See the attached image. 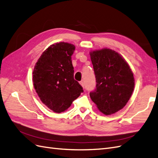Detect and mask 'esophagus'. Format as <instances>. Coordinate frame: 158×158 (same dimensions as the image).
<instances>
[{
    "label": "esophagus",
    "mask_w": 158,
    "mask_h": 158,
    "mask_svg": "<svg viewBox=\"0 0 158 158\" xmlns=\"http://www.w3.org/2000/svg\"><path fill=\"white\" fill-rule=\"evenodd\" d=\"M79 83H80V84L82 85V86L83 87V88H84V82L83 81H80V82H79Z\"/></svg>",
    "instance_id": "1"
}]
</instances>
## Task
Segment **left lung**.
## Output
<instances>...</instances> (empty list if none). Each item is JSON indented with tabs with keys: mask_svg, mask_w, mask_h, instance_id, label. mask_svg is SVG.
<instances>
[{
	"mask_svg": "<svg viewBox=\"0 0 158 158\" xmlns=\"http://www.w3.org/2000/svg\"><path fill=\"white\" fill-rule=\"evenodd\" d=\"M96 88L89 95L104 114L115 113L126 106L135 88L130 66L114 50L104 48L89 52Z\"/></svg>",
	"mask_w": 158,
	"mask_h": 158,
	"instance_id": "1",
	"label": "left lung"
}]
</instances>
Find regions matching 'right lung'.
Returning <instances> with one entry per match:
<instances>
[{"instance_id":"add662e5","label":"right lung","mask_w":158,"mask_h":158,"mask_svg":"<svg viewBox=\"0 0 158 158\" xmlns=\"http://www.w3.org/2000/svg\"><path fill=\"white\" fill-rule=\"evenodd\" d=\"M75 46L56 43L44 51L33 70V83L43 103L55 113L64 112L83 92L74 79L71 56Z\"/></svg>"}]
</instances>
